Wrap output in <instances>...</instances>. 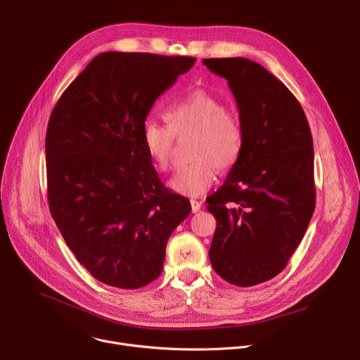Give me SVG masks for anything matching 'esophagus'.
I'll return each mask as SVG.
<instances>
[{
    "mask_svg": "<svg viewBox=\"0 0 360 360\" xmlns=\"http://www.w3.org/2000/svg\"><path fill=\"white\" fill-rule=\"evenodd\" d=\"M191 208H192V212L196 214V212H199V211L202 210V203L198 202V200H195V199H192V200H191Z\"/></svg>",
    "mask_w": 360,
    "mask_h": 360,
    "instance_id": "esophagus-1",
    "label": "esophagus"
}]
</instances>
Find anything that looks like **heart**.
Segmentation results:
<instances>
[{
  "instance_id": "obj_1",
  "label": "heart",
  "mask_w": 360,
  "mask_h": 360,
  "mask_svg": "<svg viewBox=\"0 0 360 360\" xmlns=\"http://www.w3.org/2000/svg\"><path fill=\"white\" fill-rule=\"evenodd\" d=\"M165 117L168 125L153 121L145 124L143 146L153 165L167 172L171 168L175 138L192 136V162L176 172L171 188L185 196H199L214 185L218 169L226 172L239 161L245 143L242 118L203 89H195L176 101Z\"/></svg>"
}]
</instances>
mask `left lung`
Instances as JSON below:
<instances>
[{
  "mask_svg": "<svg viewBox=\"0 0 360 360\" xmlns=\"http://www.w3.org/2000/svg\"><path fill=\"white\" fill-rule=\"evenodd\" d=\"M224 77L245 128L243 150L224 185L207 198L217 219L210 259L236 286L281 274L315 211L314 141L295 95L248 58H208Z\"/></svg>",
  "mask_w": 360,
  "mask_h": 360,
  "instance_id": "8db88e82",
  "label": "left lung"
}]
</instances>
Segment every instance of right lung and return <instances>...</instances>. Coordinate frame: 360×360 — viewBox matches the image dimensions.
<instances>
[{"label":"right lung","instance_id":"add662e5","mask_svg":"<svg viewBox=\"0 0 360 360\" xmlns=\"http://www.w3.org/2000/svg\"><path fill=\"white\" fill-rule=\"evenodd\" d=\"M192 57L102 53L51 112L48 205L77 261L99 282L138 289L164 268L167 242L191 202L161 182L143 146L155 99Z\"/></svg>","mask_w":360,"mask_h":360}]
</instances>
